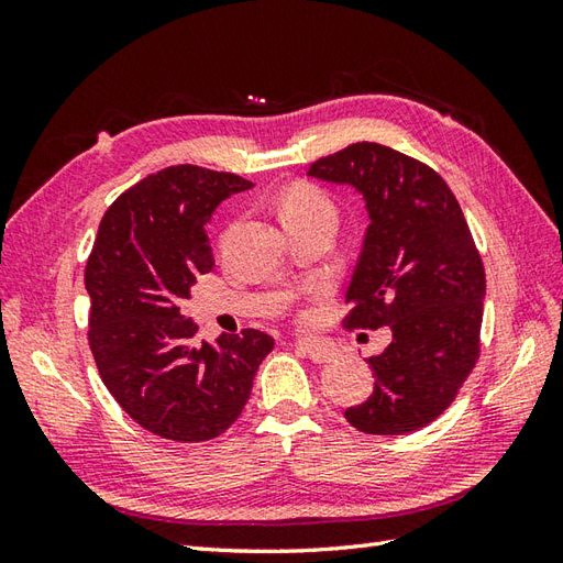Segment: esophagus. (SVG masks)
<instances>
[{
    "mask_svg": "<svg viewBox=\"0 0 563 563\" xmlns=\"http://www.w3.org/2000/svg\"><path fill=\"white\" fill-rule=\"evenodd\" d=\"M295 349H300L309 361L314 363H324L329 357H333V343L329 339H317V336H305V339H295L292 341Z\"/></svg>",
    "mask_w": 563,
    "mask_h": 563,
    "instance_id": "obj_1",
    "label": "esophagus"
}]
</instances>
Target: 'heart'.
<instances>
[{"label":"heart","instance_id":"1","mask_svg":"<svg viewBox=\"0 0 563 563\" xmlns=\"http://www.w3.org/2000/svg\"><path fill=\"white\" fill-rule=\"evenodd\" d=\"M283 220L292 218H336L331 198L312 184H295L283 194L280 200Z\"/></svg>","mask_w":563,"mask_h":563}]
</instances>
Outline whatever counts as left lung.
I'll return each mask as SVG.
<instances>
[{
	"instance_id": "8db88e82",
	"label": "left lung",
	"mask_w": 563,
	"mask_h": 563,
	"mask_svg": "<svg viewBox=\"0 0 563 563\" xmlns=\"http://www.w3.org/2000/svg\"><path fill=\"white\" fill-rule=\"evenodd\" d=\"M307 174L363 194L369 224L343 324L391 331L385 353L367 361L373 394L345 418L361 433L406 435L448 409L479 361L482 256L457 198L423 162L355 142Z\"/></svg>"
}]
</instances>
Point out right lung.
<instances>
[{
  "label": "right lung",
  "instance_id": "right-lung-1",
  "mask_svg": "<svg viewBox=\"0 0 563 563\" xmlns=\"http://www.w3.org/2000/svg\"><path fill=\"white\" fill-rule=\"evenodd\" d=\"M251 186L236 174L169 166L118 196L99 224L84 271L89 345L113 399L159 438L224 433L273 351L258 329L196 343L198 327L178 307L214 266L206 234L214 208Z\"/></svg>",
  "mask_w": 563,
  "mask_h": 563
}]
</instances>
